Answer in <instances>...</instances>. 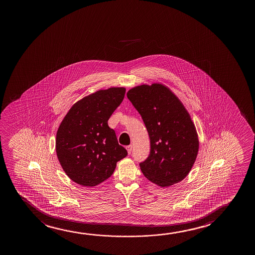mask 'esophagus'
Returning a JSON list of instances; mask_svg holds the SVG:
<instances>
[{"instance_id": "obj_1", "label": "esophagus", "mask_w": 255, "mask_h": 255, "mask_svg": "<svg viewBox=\"0 0 255 255\" xmlns=\"http://www.w3.org/2000/svg\"><path fill=\"white\" fill-rule=\"evenodd\" d=\"M126 150H127V151H128V153L130 154L131 153V150H132V145H127L126 146Z\"/></svg>"}]
</instances>
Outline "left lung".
Returning <instances> with one entry per match:
<instances>
[{"instance_id": "8db88e82", "label": "left lung", "mask_w": 255, "mask_h": 255, "mask_svg": "<svg viewBox=\"0 0 255 255\" xmlns=\"http://www.w3.org/2000/svg\"><path fill=\"white\" fill-rule=\"evenodd\" d=\"M127 98L142 117L150 136V154L139 164L144 177L161 187L181 181L199 150L195 126L184 105L159 84L133 88Z\"/></svg>"}]
</instances>
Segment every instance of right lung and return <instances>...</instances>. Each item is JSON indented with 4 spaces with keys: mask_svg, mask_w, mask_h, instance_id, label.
Masks as SVG:
<instances>
[{
    "mask_svg": "<svg viewBox=\"0 0 255 255\" xmlns=\"http://www.w3.org/2000/svg\"><path fill=\"white\" fill-rule=\"evenodd\" d=\"M125 88L102 90L77 102L56 133V150L69 178L95 186L112 176L117 162L127 156L108 120L125 98Z\"/></svg>",
    "mask_w": 255,
    "mask_h": 255,
    "instance_id": "right-lung-1",
    "label": "right lung"
}]
</instances>
